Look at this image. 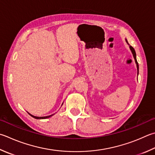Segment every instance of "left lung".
Here are the masks:
<instances>
[{"label": "left lung", "mask_w": 155, "mask_h": 155, "mask_svg": "<svg viewBox=\"0 0 155 155\" xmlns=\"http://www.w3.org/2000/svg\"><path fill=\"white\" fill-rule=\"evenodd\" d=\"M126 40L127 43L128 44V42H127V40ZM128 45H129V44H128ZM130 48L131 51H132V52L133 57H134V59H135V62H136V66H137V69H138V75L139 67H138V62H137V60H136V51H135V50H134V48L132 47V46H130Z\"/></svg>", "instance_id": "8db88e82"}]
</instances>
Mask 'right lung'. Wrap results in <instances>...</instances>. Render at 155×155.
<instances>
[{
  "instance_id": "obj_1",
  "label": "right lung",
  "mask_w": 155,
  "mask_h": 155,
  "mask_svg": "<svg viewBox=\"0 0 155 155\" xmlns=\"http://www.w3.org/2000/svg\"><path fill=\"white\" fill-rule=\"evenodd\" d=\"M30 114V113H29ZM54 114H52V115H49V116H46V117H36V116H34V115H31V114H30V115H31L32 117H34V118H35V119H46V118H49L50 117H51V116H52Z\"/></svg>"
}]
</instances>
